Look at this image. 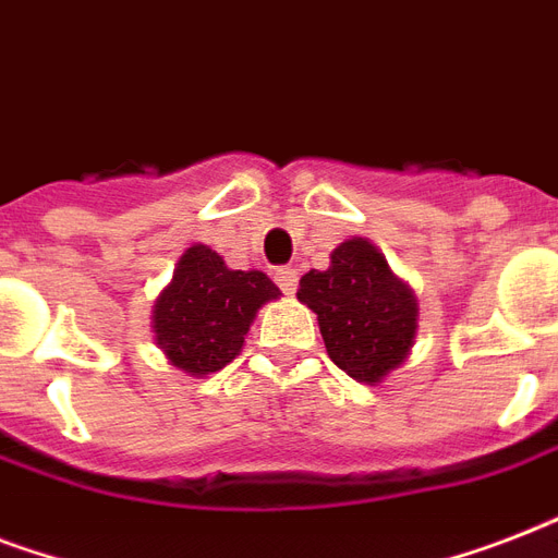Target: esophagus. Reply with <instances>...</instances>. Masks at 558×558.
Returning a JSON list of instances; mask_svg holds the SVG:
<instances>
[{
  "label": "esophagus",
  "mask_w": 558,
  "mask_h": 558,
  "mask_svg": "<svg viewBox=\"0 0 558 558\" xmlns=\"http://www.w3.org/2000/svg\"><path fill=\"white\" fill-rule=\"evenodd\" d=\"M275 280H278V287L287 292V295H295L298 289V271L292 269V266H280L278 271H275Z\"/></svg>",
  "instance_id": "esophagus-1"
}]
</instances>
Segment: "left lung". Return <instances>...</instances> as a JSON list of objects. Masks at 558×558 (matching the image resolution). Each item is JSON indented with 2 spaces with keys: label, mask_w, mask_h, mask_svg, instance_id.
Returning <instances> with one entry per match:
<instances>
[{
  "label": "left lung",
  "mask_w": 558,
  "mask_h": 558,
  "mask_svg": "<svg viewBox=\"0 0 558 558\" xmlns=\"http://www.w3.org/2000/svg\"><path fill=\"white\" fill-rule=\"evenodd\" d=\"M298 301L318 315L327 356L356 381H381L414 348V292L365 236L344 240L330 269L306 271Z\"/></svg>",
  "instance_id": "1"
}]
</instances>
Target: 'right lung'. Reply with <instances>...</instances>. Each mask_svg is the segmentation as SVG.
<instances>
[{
	"label": "right lung",
	"instance_id": "obj_1",
	"mask_svg": "<svg viewBox=\"0 0 558 558\" xmlns=\"http://www.w3.org/2000/svg\"><path fill=\"white\" fill-rule=\"evenodd\" d=\"M275 298L280 289L263 271L228 269L217 252L196 243L179 257L173 280L156 298V344L170 365L191 376L217 373L240 356L254 315Z\"/></svg>",
	"mask_w": 558,
	"mask_h": 558
}]
</instances>
